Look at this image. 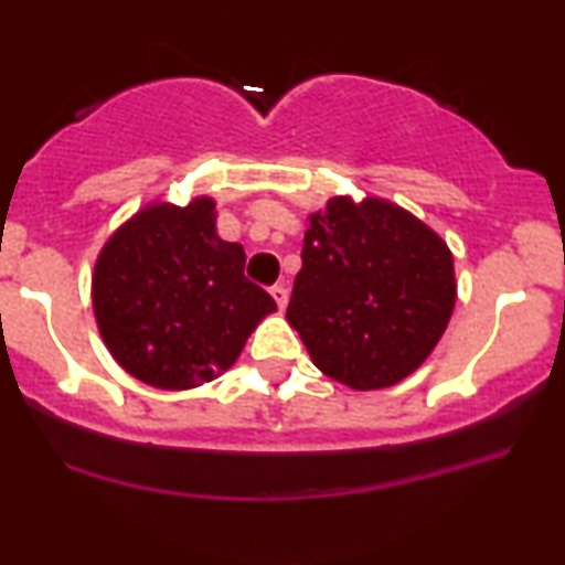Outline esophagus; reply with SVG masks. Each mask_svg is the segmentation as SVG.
<instances>
[{"instance_id": "34e87169", "label": "esophagus", "mask_w": 565, "mask_h": 565, "mask_svg": "<svg viewBox=\"0 0 565 565\" xmlns=\"http://www.w3.org/2000/svg\"><path fill=\"white\" fill-rule=\"evenodd\" d=\"M270 297L276 300L278 310L284 312V308H287V302H289V289L284 287V284H276V287H270Z\"/></svg>"}]
</instances>
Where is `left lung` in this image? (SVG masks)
<instances>
[{
	"mask_svg": "<svg viewBox=\"0 0 565 565\" xmlns=\"http://www.w3.org/2000/svg\"><path fill=\"white\" fill-rule=\"evenodd\" d=\"M452 253L407 210L334 196L310 215L287 321L312 363L352 390L403 382L450 323Z\"/></svg>",
	"mask_w": 565,
	"mask_h": 565,
	"instance_id": "1",
	"label": "left lung"
}]
</instances>
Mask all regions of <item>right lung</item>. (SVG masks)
<instances>
[{
    "instance_id": "add662e5",
    "label": "right lung",
    "mask_w": 565,
    "mask_h": 565,
    "mask_svg": "<svg viewBox=\"0 0 565 565\" xmlns=\"http://www.w3.org/2000/svg\"><path fill=\"white\" fill-rule=\"evenodd\" d=\"M244 249L215 231V202H152L107 239L92 302L110 355L158 390H192L231 369L274 297L244 278Z\"/></svg>"
}]
</instances>
